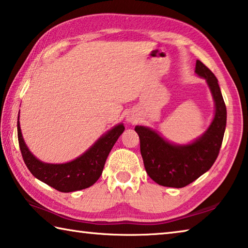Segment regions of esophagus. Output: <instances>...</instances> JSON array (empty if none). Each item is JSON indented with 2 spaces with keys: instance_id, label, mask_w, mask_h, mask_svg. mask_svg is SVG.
<instances>
[{
  "instance_id": "esophagus-1",
  "label": "esophagus",
  "mask_w": 248,
  "mask_h": 248,
  "mask_svg": "<svg viewBox=\"0 0 248 248\" xmlns=\"http://www.w3.org/2000/svg\"><path fill=\"white\" fill-rule=\"evenodd\" d=\"M125 120L130 124H136L139 121V117H138V115L134 111H129L127 116H125Z\"/></svg>"
}]
</instances>
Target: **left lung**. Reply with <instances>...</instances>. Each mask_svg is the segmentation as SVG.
<instances>
[{
  "label": "left lung",
  "mask_w": 248,
  "mask_h": 248,
  "mask_svg": "<svg viewBox=\"0 0 248 248\" xmlns=\"http://www.w3.org/2000/svg\"><path fill=\"white\" fill-rule=\"evenodd\" d=\"M196 74L207 82L215 102V117L208 129L188 144H176L157 131L136 125L140 151L148 175L165 187L183 188L208 171L219 155L226 127V107L217 79L202 62L197 60Z\"/></svg>",
  "instance_id": "1"
}]
</instances>
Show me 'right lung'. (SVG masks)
I'll return each instance as SVG.
<instances>
[{"label": "right lung", "instance_id": "right-lung-1", "mask_svg": "<svg viewBox=\"0 0 248 248\" xmlns=\"http://www.w3.org/2000/svg\"><path fill=\"white\" fill-rule=\"evenodd\" d=\"M124 131V124H118L104 133L89 150L73 161L51 164L40 161L29 151L20 130L19 114L17 119L19 149L27 169L37 179L61 192L85 189L97 182L103 173L109 152Z\"/></svg>", "mask_w": 248, "mask_h": 248}]
</instances>
